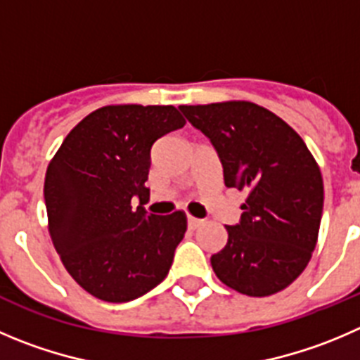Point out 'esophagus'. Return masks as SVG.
I'll return each instance as SVG.
<instances>
[{
    "mask_svg": "<svg viewBox=\"0 0 360 360\" xmlns=\"http://www.w3.org/2000/svg\"><path fill=\"white\" fill-rule=\"evenodd\" d=\"M187 224H189V228L196 229L198 226H201V224H203V221H201V219H196V217H193V215H189V217H187Z\"/></svg>",
    "mask_w": 360,
    "mask_h": 360,
    "instance_id": "1",
    "label": "esophagus"
}]
</instances>
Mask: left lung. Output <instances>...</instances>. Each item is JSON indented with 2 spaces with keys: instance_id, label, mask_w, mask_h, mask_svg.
I'll return each instance as SVG.
<instances>
[{
  "instance_id": "left-lung-1",
  "label": "left lung",
  "mask_w": 360,
  "mask_h": 360,
  "mask_svg": "<svg viewBox=\"0 0 360 360\" xmlns=\"http://www.w3.org/2000/svg\"><path fill=\"white\" fill-rule=\"evenodd\" d=\"M214 145L226 187L245 191L240 222L210 258L215 276L249 297L290 286L316 248L323 180L316 160L292 127L245 101L180 105Z\"/></svg>"
}]
</instances>
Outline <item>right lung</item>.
<instances>
[{
	"label": "right lung",
	"instance_id": "1",
	"mask_svg": "<svg viewBox=\"0 0 360 360\" xmlns=\"http://www.w3.org/2000/svg\"><path fill=\"white\" fill-rule=\"evenodd\" d=\"M186 120L173 105H104L68 132L47 166L49 235L67 272L105 302H129L162 283L187 217L146 215L150 150ZM132 197L140 207L131 208Z\"/></svg>",
	"mask_w": 360,
	"mask_h": 360
}]
</instances>
